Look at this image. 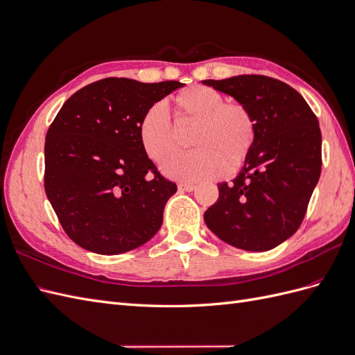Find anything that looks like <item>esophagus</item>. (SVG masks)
<instances>
[{"label": "esophagus", "mask_w": 355, "mask_h": 355, "mask_svg": "<svg viewBox=\"0 0 355 355\" xmlns=\"http://www.w3.org/2000/svg\"><path fill=\"white\" fill-rule=\"evenodd\" d=\"M178 188H179L180 192H191V191L196 189V185L194 184H189V182H179Z\"/></svg>", "instance_id": "obj_1"}]
</instances>
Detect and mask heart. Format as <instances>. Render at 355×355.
Segmentation results:
<instances>
[{
  "label": "heart",
  "instance_id": "heart-1",
  "mask_svg": "<svg viewBox=\"0 0 355 355\" xmlns=\"http://www.w3.org/2000/svg\"><path fill=\"white\" fill-rule=\"evenodd\" d=\"M175 125L164 106L155 103L139 123V142L145 155L163 166L182 149L181 133L194 128L188 155L171 159L166 171L188 180L216 179L239 171L249 159L257 136L253 112L243 102H225V96L207 85H191L173 99Z\"/></svg>",
  "mask_w": 355,
  "mask_h": 355
}]
</instances>
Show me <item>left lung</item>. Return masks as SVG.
Wrapping results in <instances>:
<instances>
[{"label": "left lung", "instance_id": "8db88e82", "mask_svg": "<svg viewBox=\"0 0 355 355\" xmlns=\"http://www.w3.org/2000/svg\"><path fill=\"white\" fill-rule=\"evenodd\" d=\"M253 112L257 136L249 159L204 213L211 232L249 252L271 250L297 231L321 173L315 114L288 84L265 75L204 80Z\"/></svg>", "mask_w": 355, "mask_h": 355}]
</instances>
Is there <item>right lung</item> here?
<instances>
[{
	"label": "right lung",
	"instance_id": "right-lung-1",
	"mask_svg": "<svg viewBox=\"0 0 355 355\" xmlns=\"http://www.w3.org/2000/svg\"><path fill=\"white\" fill-rule=\"evenodd\" d=\"M179 81L103 78L63 103L46 136L44 188L68 237L118 254L151 240L178 191L139 142V123Z\"/></svg>",
	"mask_w": 355,
	"mask_h": 355
}]
</instances>
